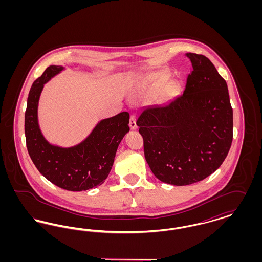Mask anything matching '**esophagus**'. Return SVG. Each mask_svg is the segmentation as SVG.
Masks as SVG:
<instances>
[{
    "mask_svg": "<svg viewBox=\"0 0 262 262\" xmlns=\"http://www.w3.org/2000/svg\"><path fill=\"white\" fill-rule=\"evenodd\" d=\"M129 126L132 129H137V118H136V115H130V119H129Z\"/></svg>",
    "mask_w": 262,
    "mask_h": 262,
    "instance_id": "esophagus-1",
    "label": "esophagus"
}]
</instances>
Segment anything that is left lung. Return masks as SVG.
Listing matches in <instances>:
<instances>
[{
    "label": "left lung",
    "mask_w": 262,
    "mask_h": 262,
    "mask_svg": "<svg viewBox=\"0 0 262 262\" xmlns=\"http://www.w3.org/2000/svg\"><path fill=\"white\" fill-rule=\"evenodd\" d=\"M186 57L192 72L184 93L161 106L145 107L137 121L150 170L173 186L191 185L214 173L233 140V109L224 78L205 56Z\"/></svg>",
    "instance_id": "obj_1"
}]
</instances>
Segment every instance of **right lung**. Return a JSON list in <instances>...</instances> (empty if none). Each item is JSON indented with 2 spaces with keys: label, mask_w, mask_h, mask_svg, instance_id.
<instances>
[{
  "label": "right lung",
  "mask_w": 262,
  "mask_h": 262,
  "mask_svg": "<svg viewBox=\"0 0 262 262\" xmlns=\"http://www.w3.org/2000/svg\"><path fill=\"white\" fill-rule=\"evenodd\" d=\"M62 71V66L48 67L30 88L25 117L26 146L38 171L52 184L71 191L88 190L102 185L109 176L118 146L129 132V114L101 120L74 146L52 144L41 132L38 106L44 85Z\"/></svg>",
  "instance_id": "obj_1"
}]
</instances>
